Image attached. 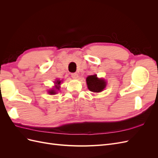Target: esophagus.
I'll return each mask as SVG.
<instances>
[{
  "label": "esophagus",
  "mask_w": 158,
  "mask_h": 158,
  "mask_svg": "<svg viewBox=\"0 0 158 158\" xmlns=\"http://www.w3.org/2000/svg\"><path fill=\"white\" fill-rule=\"evenodd\" d=\"M72 78H73L74 79H77L78 77V74L77 73H73L71 74Z\"/></svg>",
  "instance_id": "esophagus-1"
}]
</instances>
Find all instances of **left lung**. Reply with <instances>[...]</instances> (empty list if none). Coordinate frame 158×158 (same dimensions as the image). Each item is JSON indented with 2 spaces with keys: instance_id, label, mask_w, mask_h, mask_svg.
Wrapping results in <instances>:
<instances>
[{
  "instance_id": "left-lung-1",
  "label": "left lung",
  "mask_w": 158,
  "mask_h": 158,
  "mask_svg": "<svg viewBox=\"0 0 158 158\" xmlns=\"http://www.w3.org/2000/svg\"><path fill=\"white\" fill-rule=\"evenodd\" d=\"M86 83L88 89L92 92H101L106 86V80L102 78H99L97 75H91L86 78Z\"/></svg>"
}]
</instances>
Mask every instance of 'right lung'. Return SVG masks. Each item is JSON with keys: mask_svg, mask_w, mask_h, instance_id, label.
Segmentation results:
<instances>
[{"mask_svg": "<svg viewBox=\"0 0 158 158\" xmlns=\"http://www.w3.org/2000/svg\"><path fill=\"white\" fill-rule=\"evenodd\" d=\"M62 82V80H56V81L55 82V86H54V88H52L50 90H49L48 93L51 95H55V94H56V92H57V90H59V88H60V85Z\"/></svg>", "mask_w": 158, "mask_h": 158, "instance_id": "right-lung-1", "label": "right lung"}]
</instances>
